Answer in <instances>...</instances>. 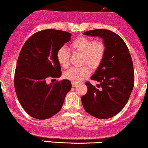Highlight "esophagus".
I'll list each match as a JSON object with an SVG mask.
<instances>
[{"label": "esophagus", "mask_w": 148, "mask_h": 148, "mask_svg": "<svg viewBox=\"0 0 148 148\" xmlns=\"http://www.w3.org/2000/svg\"><path fill=\"white\" fill-rule=\"evenodd\" d=\"M72 85L73 87H77V86L78 85V83H74V82H72Z\"/></svg>", "instance_id": "1"}]
</instances>
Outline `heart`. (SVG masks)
Listing matches in <instances>:
<instances>
[{
  "label": "heart",
  "mask_w": 148,
  "mask_h": 148,
  "mask_svg": "<svg viewBox=\"0 0 148 148\" xmlns=\"http://www.w3.org/2000/svg\"><path fill=\"white\" fill-rule=\"evenodd\" d=\"M72 48L75 52L84 55L83 63L91 68H96L103 59L105 53V46L102 42H95L87 37H80L72 43ZM57 60L63 68H66L70 64V52L68 48L63 46L58 50ZM90 75L88 67L72 68L64 73V77L74 83H80Z\"/></svg>",
  "instance_id": "heart-1"
}]
</instances>
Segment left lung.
Returning a JSON list of instances; mask_svg holds the SVG:
<instances>
[{
    "label": "left lung",
    "instance_id": "1",
    "mask_svg": "<svg viewBox=\"0 0 148 148\" xmlns=\"http://www.w3.org/2000/svg\"><path fill=\"white\" fill-rule=\"evenodd\" d=\"M85 35L99 37L105 53L91 79L100 83L97 87L86 83L88 91L81 98L85 111L98 119L111 118L128 102L134 87L133 64L128 48L120 36L107 29L86 31Z\"/></svg>",
    "mask_w": 148,
    "mask_h": 148
}]
</instances>
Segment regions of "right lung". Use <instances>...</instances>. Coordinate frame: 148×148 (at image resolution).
I'll use <instances>...</instances> for the list:
<instances>
[{
    "label": "right lung",
    "mask_w": 148,
    "mask_h": 148,
    "mask_svg": "<svg viewBox=\"0 0 148 148\" xmlns=\"http://www.w3.org/2000/svg\"><path fill=\"white\" fill-rule=\"evenodd\" d=\"M72 34L55 29L43 30L24 43L17 61L14 86L20 104L31 117L46 119L61 109L70 80L48 84V78L61 76L58 50L70 41Z\"/></svg>",
    "instance_id": "1"
}]
</instances>
